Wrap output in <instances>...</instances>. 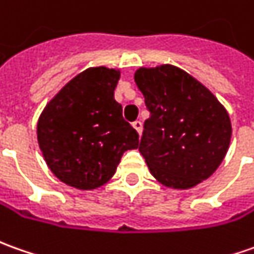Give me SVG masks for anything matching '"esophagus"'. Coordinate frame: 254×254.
<instances>
[{
    "mask_svg": "<svg viewBox=\"0 0 254 254\" xmlns=\"http://www.w3.org/2000/svg\"><path fill=\"white\" fill-rule=\"evenodd\" d=\"M132 125H133L134 129L137 130V133L140 134V133H141V127H143V124H141L140 121H134V122H133V124H132Z\"/></svg>",
    "mask_w": 254,
    "mask_h": 254,
    "instance_id": "obj_1",
    "label": "esophagus"
}]
</instances>
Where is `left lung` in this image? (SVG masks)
I'll list each match as a JSON object with an SVG mask.
<instances>
[{
	"mask_svg": "<svg viewBox=\"0 0 254 254\" xmlns=\"http://www.w3.org/2000/svg\"><path fill=\"white\" fill-rule=\"evenodd\" d=\"M134 82L144 96L139 151L151 175L168 188L189 189L218 168L231 140V121L214 94L185 70L140 68Z\"/></svg>",
	"mask_w": 254,
	"mask_h": 254,
	"instance_id": "obj_1",
	"label": "left lung"
}]
</instances>
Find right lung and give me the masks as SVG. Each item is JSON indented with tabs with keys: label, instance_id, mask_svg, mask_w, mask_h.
<instances>
[{
	"label": "right lung",
	"instance_id": "right-lung-1",
	"mask_svg": "<svg viewBox=\"0 0 254 254\" xmlns=\"http://www.w3.org/2000/svg\"><path fill=\"white\" fill-rule=\"evenodd\" d=\"M120 72L89 68L73 77L41 114L37 139L55 177L77 189H94L113 177L139 133L122 117L114 90Z\"/></svg>",
	"mask_w": 254,
	"mask_h": 254
}]
</instances>
